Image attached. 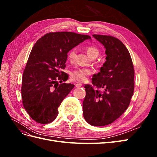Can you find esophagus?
Listing matches in <instances>:
<instances>
[{
    "label": "esophagus",
    "instance_id": "obj_1",
    "mask_svg": "<svg viewBox=\"0 0 157 157\" xmlns=\"http://www.w3.org/2000/svg\"><path fill=\"white\" fill-rule=\"evenodd\" d=\"M75 86H77V87H80V86H82V84L80 83V82H77V84H75Z\"/></svg>",
    "mask_w": 157,
    "mask_h": 157
}]
</instances>
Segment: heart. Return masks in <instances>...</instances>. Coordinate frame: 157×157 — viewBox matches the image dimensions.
<instances>
[{
    "label": "heart",
    "instance_id": "b5f03b06",
    "mask_svg": "<svg viewBox=\"0 0 157 157\" xmlns=\"http://www.w3.org/2000/svg\"><path fill=\"white\" fill-rule=\"evenodd\" d=\"M86 52L87 54L91 57H97L99 54V50L97 47L94 46H89L86 47ZM76 56H77V50L75 48L71 49L67 54V58L69 61H75ZM92 74V71L87 68H78L74 70L71 72V77L75 80L78 81H84L86 80L90 75Z\"/></svg>",
    "mask_w": 157,
    "mask_h": 157
}]
</instances>
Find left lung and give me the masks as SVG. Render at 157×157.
I'll list each match as a JSON object with an SVG mask.
<instances>
[{
    "mask_svg": "<svg viewBox=\"0 0 157 157\" xmlns=\"http://www.w3.org/2000/svg\"><path fill=\"white\" fill-rule=\"evenodd\" d=\"M106 49V61L93 76L92 84H85L83 116L90 125L111 124L130 105L134 91V68L125 45L110 35H93Z\"/></svg>",
    "mask_w": 157,
    "mask_h": 157,
    "instance_id": "1",
    "label": "left lung"
}]
</instances>
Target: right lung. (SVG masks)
I'll return each mask as SVG.
<instances>
[{
    "label": "right lung",
    "mask_w": 157,
    "mask_h": 157,
    "mask_svg": "<svg viewBox=\"0 0 157 157\" xmlns=\"http://www.w3.org/2000/svg\"><path fill=\"white\" fill-rule=\"evenodd\" d=\"M90 38L73 32H50L36 42L23 71L21 88L23 107L35 122L48 124L56 119L58 107L75 86L61 84L68 78L62 71L67 52Z\"/></svg>",
    "instance_id": "right-lung-1"
}]
</instances>
